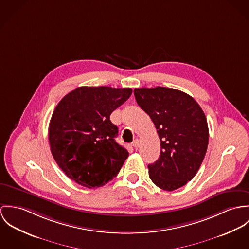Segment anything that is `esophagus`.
<instances>
[{
  "instance_id": "1",
  "label": "esophagus",
  "mask_w": 249,
  "mask_h": 249,
  "mask_svg": "<svg viewBox=\"0 0 249 249\" xmlns=\"http://www.w3.org/2000/svg\"><path fill=\"white\" fill-rule=\"evenodd\" d=\"M133 144H134V147H135V148H138V146H139V144H140V140H139L138 138H136V139L134 140V143H133Z\"/></svg>"
}]
</instances>
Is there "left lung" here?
Instances as JSON below:
<instances>
[{
    "label": "left lung",
    "instance_id": "1",
    "mask_svg": "<svg viewBox=\"0 0 249 249\" xmlns=\"http://www.w3.org/2000/svg\"><path fill=\"white\" fill-rule=\"evenodd\" d=\"M134 93L160 139V158L148 165L150 178L174 191L190 181L202 163L209 139L205 114L193 97L178 89L140 88Z\"/></svg>",
    "mask_w": 249,
    "mask_h": 249
}]
</instances>
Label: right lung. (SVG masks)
<instances>
[{"label":"right lung","mask_w":249,"mask_h":249,"mask_svg":"<svg viewBox=\"0 0 249 249\" xmlns=\"http://www.w3.org/2000/svg\"><path fill=\"white\" fill-rule=\"evenodd\" d=\"M131 94V88L79 87L57 104L49 127L51 151L61 170L79 185H105L128 158L114 139L118 129L110 115Z\"/></svg>","instance_id":"right-lung-1"}]
</instances>
